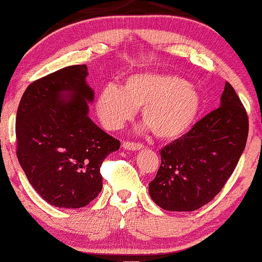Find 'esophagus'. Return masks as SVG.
<instances>
[{"instance_id":"obj_1","label":"esophagus","mask_w":262,"mask_h":262,"mask_svg":"<svg viewBox=\"0 0 262 262\" xmlns=\"http://www.w3.org/2000/svg\"><path fill=\"white\" fill-rule=\"evenodd\" d=\"M143 148H144V145L140 143H132V141H124V143H123V149L129 150V151L141 150Z\"/></svg>"}]
</instances>
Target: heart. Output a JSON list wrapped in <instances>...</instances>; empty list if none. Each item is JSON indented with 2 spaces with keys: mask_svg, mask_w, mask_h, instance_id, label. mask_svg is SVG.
Returning a JSON list of instances; mask_svg holds the SVG:
<instances>
[{
  "mask_svg": "<svg viewBox=\"0 0 262 262\" xmlns=\"http://www.w3.org/2000/svg\"><path fill=\"white\" fill-rule=\"evenodd\" d=\"M141 108V118L160 139L172 140L193 127L202 108L194 85L172 74H135L118 89L107 85L96 100V112L107 129H119Z\"/></svg>",
  "mask_w": 262,
  "mask_h": 262,
  "instance_id": "heart-1",
  "label": "heart"
}]
</instances>
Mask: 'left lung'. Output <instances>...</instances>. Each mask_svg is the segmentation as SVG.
<instances>
[{
  "instance_id": "obj_1",
  "label": "left lung",
  "mask_w": 262,
  "mask_h": 262,
  "mask_svg": "<svg viewBox=\"0 0 262 262\" xmlns=\"http://www.w3.org/2000/svg\"><path fill=\"white\" fill-rule=\"evenodd\" d=\"M248 133L245 108L225 82L221 106L161 149V165L149 183L151 200L171 212H191L210 202L235 169Z\"/></svg>"
}]
</instances>
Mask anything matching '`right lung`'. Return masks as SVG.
I'll list each match as a JSON object with an SVG mask.
<instances>
[{
    "instance_id": "right-lung-1",
    "label": "right lung",
    "mask_w": 262,
    "mask_h": 262,
    "mask_svg": "<svg viewBox=\"0 0 262 262\" xmlns=\"http://www.w3.org/2000/svg\"><path fill=\"white\" fill-rule=\"evenodd\" d=\"M86 65L27 87L16 118L17 158L38 194L59 208H81L102 189L101 165L121 146L89 117L95 98Z\"/></svg>"
}]
</instances>
